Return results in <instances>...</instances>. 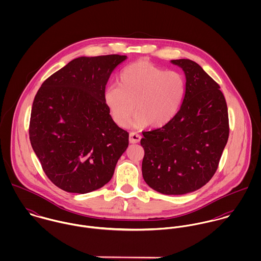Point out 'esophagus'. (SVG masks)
Listing matches in <instances>:
<instances>
[{
	"instance_id": "esophagus-1",
	"label": "esophagus",
	"mask_w": 261,
	"mask_h": 261,
	"mask_svg": "<svg viewBox=\"0 0 261 261\" xmlns=\"http://www.w3.org/2000/svg\"><path fill=\"white\" fill-rule=\"evenodd\" d=\"M141 139H142L141 135H139V134L136 133V132H132V133L129 134V143H132V144H137V143H139V142L141 141Z\"/></svg>"
}]
</instances>
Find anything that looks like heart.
I'll return each mask as SVG.
<instances>
[{"label": "heart", "instance_id": "b5f03b06", "mask_svg": "<svg viewBox=\"0 0 261 261\" xmlns=\"http://www.w3.org/2000/svg\"><path fill=\"white\" fill-rule=\"evenodd\" d=\"M185 95V80L177 71L164 69L140 60L124 67L117 85L110 86L105 101L114 122L124 127L134 112L139 124L162 127L179 112Z\"/></svg>", "mask_w": 261, "mask_h": 261}]
</instances>
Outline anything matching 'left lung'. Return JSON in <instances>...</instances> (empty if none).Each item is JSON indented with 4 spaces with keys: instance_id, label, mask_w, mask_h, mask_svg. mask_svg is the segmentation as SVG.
I'll use <instances>...</instances> for the list:
<instances>
[{
    "instance_id": "left-lung-1",
    "label": "left lung",
    "mask_w": 261,
    "mask_h": 261,
    "mask_svg": "<svg viewBox=\"0 0 261 261\" xmlns=\"http://www.w3.org/2000/svg\"><path fill=\"white\" fill-rule=\"evenodd\" d=\"M172 63L185 72V96L169 123L143 133L142 171L151 189L183 195L206 185L216 173L229 137V119L215 80L190 59Z\"/></svg>"
}]
</instances>
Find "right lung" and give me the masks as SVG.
I'll list each match as a JSON object with an SVG mask.
<instances>
[{
	"instance_id": "1",
	"label": "right lung",
	"mask_w": 261,
	"mask_h": 261,
	"mask_svg": "<svg viewBox=\"0 0 261 261\" xmlns=\"http://www.w3.org/2000/svg\"><path fill=\"white\" fill-rule=\"evenodd\" d=\"M124 55L78 57L48 77L34 98L31 146L55 186L85 194L109 183L128 146L112 120L106 85Z\"/></svg>"
}]
</instances>
